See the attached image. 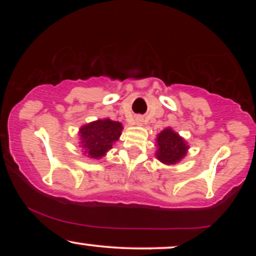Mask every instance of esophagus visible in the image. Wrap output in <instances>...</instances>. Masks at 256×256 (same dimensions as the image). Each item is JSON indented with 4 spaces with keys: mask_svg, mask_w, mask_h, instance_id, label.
Listing matches in <instances>:
<instances>
[{
    "mask_svg": "<svg viewBox=\"0 0 256 256\" xmlns=\"http://www.w3.org/2000/svg\"><path fill=\"white\" fill-rule=\"evenodd\" d=\"M135 124L138 126H142L143 124V118L141 116H138L135 118Z\"/></svg>",
    "mask_w": 256,
    "mask_h": 256,
    "instance_id": "1",
    "label": "esophagus"
}]
</instances>
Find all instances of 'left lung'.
Listing matches in <instances>:
<instances>
[{
  "mask_svg": "<svg viewBox=\"0 0 256 256\" xmlns=\"http://www.w3.org/2000/svg\"><path fill=\"white\" fill-rule=\"evenodd\" d=\"M157 160L168 166L176 164L186 155L188 146L183 138H180L171 128H166L157 135Z\"/></svg>",
  "mask_w": 256,
  "mask_h": 256,
  "instance_id": "8db88e82",
  "label": "left lung"
}]
</instances>
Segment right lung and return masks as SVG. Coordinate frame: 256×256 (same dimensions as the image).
Returning <instances> with one entry per match:
<instances>
[{
    "instance_id": "add662e5",
    "label": "right lung",
    "mask_w": 256,
    "mask_h": 256,
    "mask_svg": "<svg viewBox=\"0 0 256 256\" xmlns=\"http://www.w3.org/2000/svg\"><path fill=\"white\" fill-rule=\"evenodd\" d=\"M124 127L120 122L110 118L96 120L79 129L80 146L90 158L99 160L112 149L113 143L120 138Z\"/></svg>"
}]
</instances>
